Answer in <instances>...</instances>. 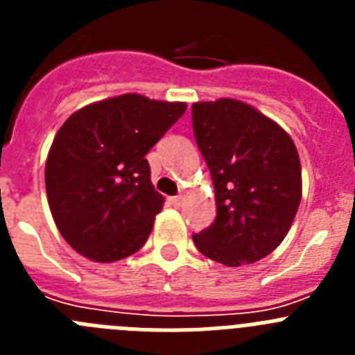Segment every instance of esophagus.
Here are the masks:
<instances>
[{
	"mask_svg": "<svg viewBox=\"0 0 355 355\" xmlns=\"http://www.w3.org/2000/svg\"><path fill=\"white\" fill-rule=\"evenodd\" d=\"M183 200H184L183 196H175V197H171V199H168V202H171L172 206H175V208H180V206L183 205Z\"/></svg>",
	"mask_w": 355,
	"mask_h": 355,
	"instance_id": "obj_1",
	"label": "esophagus"
}]
</instances>
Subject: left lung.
Returning a JSON list of instances; mask_svg holds the SVG:
<instances>
[{"mask_svg": "<svg viewBox=\"0 0 355 355\" xmlns=\"http://www.w3.org/2000/svg\"><path fill=\"white\" fill-rule=\"evenodd\" d=\"M192 119L216 200L215 222L193 243L225 266L259 261L284 240L302 199L297 147L277 122L236 99L193 103Z\"/></svg>", "mask_w": 355, "mask_h": 355, "instance_id": "8db88e82", "label": "left lung"}]
</instances>
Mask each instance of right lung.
<instances>
[{
	"label": "right lung",
	"instance_id": "obj_1",
	"mask_svg": "<svg viewBox=\"0 0 355 355\" xmlns=\"http://www.w3.org/2000/svg\"><path fill=\"white\" fill-rule=\"evenodd\" d=\"M184 112L187 103L124 94L64 122L46 159V193L76 252L114 263L142 249L163 206L146 155Z\"/></svg>",
	"mask_w": 355,
	"mask_h": 355
}]
</instances>
